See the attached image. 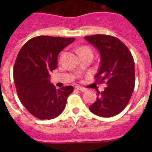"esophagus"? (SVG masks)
Wrapping results in <instances>:
<instances>
[{
	"mask_svg": "<svg viewBox=\"0 0 152 152\" xmlns=\"http://www.w3.org/2000/svg\"><path fill=\"white\" fill-rule=\"evenodd\" d=\"M76 88L77 89V90H80V91H82V92H85L86 90H87L85 88H84V87H79V86H77V87H76Z\"/></svg>",
	"mask_w": 152,
	"mask_h": 152,
	"instance_id": "esophagus-1",
	"label": "esophagus"
}]
</instances>
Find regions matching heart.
<instances>
[{"mask_svg": "<svg viewBox=\"0 0 152 152\" xmlns=\"http://www.w3.org/2000/svg\"><path fill=\"white\" fill-rule=\"evenodd\" d=\"M79 53L80 56H82V55L87 54V53H92V51L88 47L82 46L79 48Z\"/></svg>", "mask_w": 152, "mask_h": 152, "instance_id": "heart-1", "label": "heart"}]
</instances>
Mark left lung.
Returning <instances> with one entry per match:
<instances>
[{"label": "left lung", "instance_id": "1", "mask_svg": "<svg viewBox=\"0 0 152 152\" xmlns=\"http://www.w3.org/2000/svg\"><path fill=\"white\" fill-rule=\"evenodd\" d=\"M100 55L96 81L107 87L98 92L97 99L89 110L93 114L110 118L119 114L128 104L134 88V62L127 47L118 38L110 35L85 37Z\"/></svg>", "mask_w": 152, "mask_h": 152}]
</instances>
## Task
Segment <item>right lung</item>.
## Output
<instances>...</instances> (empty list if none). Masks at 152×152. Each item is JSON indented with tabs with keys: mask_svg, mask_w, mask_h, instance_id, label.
Masks as SVG:
<instances>
[{
	"mask_svg": "<svg viewBox=\"0 0 152 152\" xmlns=\"http://www.w3.org/2000/svg\"><path fill=\"white\" fill-rule=\"evenodd\" d=\"M75 38L39 36L28 40L18 53L14 82L21 103L34 117L45 120L58 117L65 108L72 86L57 89L50 73L57 66L59 53Z\"/></svg>",
	"mask_w": 152,
	"mask_h": 152,
	"instance_id": "add662e5",
	"label": "right lung"
}]
</instances>
